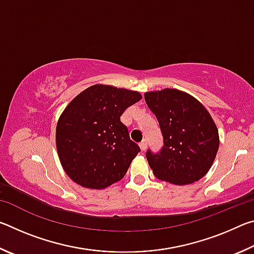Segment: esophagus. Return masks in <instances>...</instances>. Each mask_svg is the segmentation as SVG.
<instances>
[{
	"label": "esophagus",
	"instance_id": "34e87169",
	"mask_svg": "<svg viewBox=\"0 0 254 254\" xmlns=\"http://www.w3.org/2000/svg\"><path fill=\"white\" fill-rule=\"evenodd\" d=\"M147 140H143V141H141V142L139 143V145H140V149H141V151H144L145 149H147Z\"/></svg>",
	"mask_w": 254,
	"mask_h": 254
}]
</instances>
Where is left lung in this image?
<instances>
[{
  "label": "left lung",
  "mask_w": 254,
  "mask_h": 254,
  "mask_svg": "<svg viewBox=\"0 0 254 254\" xmlns=\"http://www.w3.org/2000/svg\"><path fill=\"white\" fill-rule=\"evenodd\" d=\"M163 136L159 152L145 157L157 178L187 185L207 174L216 157L220 139L212 117L200 103L178 89L144 94Z\"/></svg>",
  "instance_id": "1"
}]
</instances>
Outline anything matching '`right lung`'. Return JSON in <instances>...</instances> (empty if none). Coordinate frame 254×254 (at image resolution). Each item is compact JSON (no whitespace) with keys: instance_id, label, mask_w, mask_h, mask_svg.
<instances>
[{"instance_id":"1","label":"right lung","mask_w":254,"mask_h":254,"mask_svg":"<svg viewBox=\"0 0 254 254\" xmlns=\"http://www.w3.org/2000/svg\"><path fill=\"white\" fill-rule=\"evenodd\" d=\"M141 98L134 91L94 85L68 104L58 120L56 144L63 168L76 184L103 189L124 177L140 148L120 118Z\"/></svg>"}]
</instances>
